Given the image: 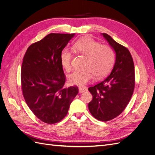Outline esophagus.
<instances>
[{
  "instance_id": "34e87169",
  "label": "esophagus",
  "mask_w": 155,
  "mask_h": 155,
  "mask_svg": "<svg viewBox=\"0 0 155 155\" xmlns=\"http://www.w3.org/2000/svg\"><path fill=\"white\" fill-rule=\"evenodd\" d=\"M87 91V88L85 87H79V93H83Z\"/></svg>"
}]
</instances>
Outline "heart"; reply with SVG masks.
I'll return each mask as SVG.
<instances>
[{"label": "heart", "instance_id": "heart-1", "mask_svg": "<svg viewBox=\"0 0 155 155\" xmlns=\"http://www.w3.org/2000/svg\"><path fill=\"white\" fill-rule=\"evenodd\" d=\"M78 54L86 56L84 63L85 69L74 71L68 77V81L74 85L83 86L91 81L94 76L102 78L109 73L115 61V52L110 46L101 45L90 37H83L73 46ZM72 52L68 48L63 49L60 54L62 67L67 72L72 70Z\"/></svg>", "mask_w": 155, "mask_h": 155}]
</instances>
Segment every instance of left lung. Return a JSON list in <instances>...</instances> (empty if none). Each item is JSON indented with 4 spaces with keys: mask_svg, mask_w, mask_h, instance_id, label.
<instances>
[{
    "mask_svg": "<svg viewBox=\"0 0 155 155\" xmlns=\"http://www.w3.org/2000/svg\"><path fill=\"white\" fill-rule=\"evenodd\" d=\"M116 53L112 72L104 81L88 88L93 96L88 104L91 114L108 121L122 112L133 96L135 85L134 66L129 50L107 34H102Z\"/></svg>",
    "mask_w": 155,
    "mask_h": 155,
    "instance_id": "1",
    "label": "left lung"
}]
</instances>
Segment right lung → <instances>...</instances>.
<instances>
[{
	"mask_svg": "<svg viewBox=\"0 0 155 155\" xmlns=\"http://www.w3.org/2000/svg\"><path fill=\"white\" fill-rule=\"evenodd\" d=\"M74 34H50L28 48L22 63L21 79L26 104L43 122L62 120L78 94V87L64 88L65 75L61 51Z\"/></svg>",
	"mask_w": 155,
	"mask_h": 155,
	"instance_id": "add662e5",
	"label": "right lung"
}]
</instances>
